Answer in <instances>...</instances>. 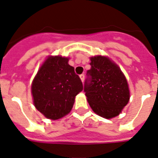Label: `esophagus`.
<instances>
[{"label":"esophagus","mask_w":158,"mask_h":158,"mask_svg":"<svg viewBox=\"0 0 158 158\" xmlns=\"http://www.w3.org/2000/svg\"><path fill=\"white\" fill-rule=\"evenodd\" d=\"M79 77H80V79H81V81H82V82H83V81H84L85 76H84V75H83V74L80 75V76H79Z\"/></svg>","instance_id":"obj_1"}]
</instances>
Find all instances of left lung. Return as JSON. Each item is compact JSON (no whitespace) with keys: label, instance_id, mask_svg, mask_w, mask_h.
<instances>
[{"label":"left lung","instance_id":"obj_1","mask_svg":"<svg viewBox=\"0 0 158 158\" xmlns=\"http://www.w3.org/2000/svg\"><path fill=\"white\" fill-rule=\"evenodd\" d=\"M91 68L86 72L84 92L89 106L106 119L116 116L130 98L127 79L116 64L106 56L90 58Z\"/></svg>","mask_w":158,"mask_h":158}]
</instances>
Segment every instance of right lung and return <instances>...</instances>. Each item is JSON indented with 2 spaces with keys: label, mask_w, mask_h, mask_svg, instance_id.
<instances>
[{
  "label": "right lung",
  "mask_w": 158,
  "mask_h": 158,
  "mask_svg": "<svg viewBox=\"0 0 158 158\" xmlns=\"http://www.w3.org/2000/svg\"><path fill=\"white\" fill-rule=\"evenodd\" d=\"M69 58L49 56L37 73L31 86L34 104L45 117L57 120L70 113L82 82L69 64Z\"/></svg>",
  "instance_id": "right-lung-1"
}]
</instances>
